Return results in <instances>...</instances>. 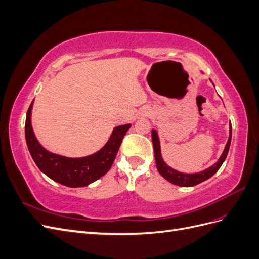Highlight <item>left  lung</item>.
<instances>
[{
	"label": "left lung",
	"instance_id": "1",
	"mask_svg": "<svg viewBox=\"0 0 259 259\" xmlns=\"http://www.w3.org/2000/svg\"><path fill=\"white\" fill-rule=\"evenodd\" d=\"M151 134H152V144H153V148H154V158H155V163H156V168H158L159 173L166 180H168L169 183L174 184L176 186L192 187V186L198 185L202 182H204V180L210 178L219 168H221V166L223 165V163L226 160L227 154H228V151H229V147H230V143H231L232 128H231V123H230V125H229V138H228V142H227V144H226V147L224 149L223 154L221 155V158L218 159V161L214 164V165H211L207 169L200 171V173H197V174L180 173V171L168 166L167 164L164 162L163 159H162L161 146H160V140H159L158 133H156L155 130H152Z\"/></svg>",
	"mask_w": 259,
	"mask_h": 259
}]
</instances>
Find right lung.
Listing matches in <instances>:
<instances>
[{
    "label": "right lung",
    "instance_id": "obj_1",
    "mask_svg": "<svg viewBox=\"0 0 259 259\" xmlns=\"http://www.w3.org/2000/svg\"><path fill=\"white\" fill-rule=\"evenodd\" d=\"M32 105L33 101L31 103L26 116V142L31 156L42 173L58 184L77 188L96 182L110 169L122 139L130 130L131 124L116 126L107 144L94 154L83 158H67L48 151L37 142L31 125Z\"/></svg>",
    "mask_w": 259,
    "mask_h": 259
}]
</instances>
